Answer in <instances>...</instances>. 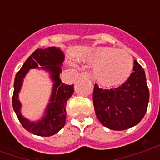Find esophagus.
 Returning a JSON list of instances; mask_svg holds the SVG:
<instances>
[{"instance_id":"obj_1","label":"esophagus","mask_w":160,"mask_h":160,"mask_svg":"<svg viewBox=\"0 0 160 160\" xmlns=\"http://www.w3.org/2000/svg\"><path fill=\"white\" fill-rule=\"evenodd\" d=\"M80 79H89V75L87 73H81L80 75Z\"/></svg>"}]
</instances>
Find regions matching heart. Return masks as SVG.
Instances as JSON below:
<instances>
[{
	"instance_id": "b5f03b06",
	"label": "heart",
	"mask_w": 160,
	"mask_h": 160,
	"mask_svg": "<svg viewBox=\"0 0 160 160\" xmlns=\"http://www.w3.org/2000/svg\"><path fill=\"white\" fill-rule=\"evenodd\" d=\"M86 60L95 64L92 77L101 86L116 87L125 82L130 75L134 62L133 57L123 50L98 47L88 53Z\"/></svg>"
}]
</instances>
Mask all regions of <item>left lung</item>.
Segmentation results:
<instances>
[{
	"instance_id": "obj_1",
	"label": "left lung",
	"mask_w": 160,
	"mask_h": 160,
	"mask_svg": "<svg viewBox=\"0 0 160 160\" xmlns=\"http://www.w3.org/2000/svg\"><path fill=\"white\" fill-rule=\"evenodd\" d=\"M134 72L120 87L103 89L95 84L93 105L101 123L110 129L124 130L135 126L144 118L149 101L145 71L137 61Z\"/></svg>"
}]
</instances>
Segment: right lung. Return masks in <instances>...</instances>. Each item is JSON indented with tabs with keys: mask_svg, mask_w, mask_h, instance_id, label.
Returning a JSON list of instances; mask_svg holds the SVG:
<instances>
[{
	"mask_svg": "<svg viewBox=\"0 0 160 160\" xmlns=\"http://www.w3.org/2000/svg\"><path fill=\"white\" fill-rule=\"evenodd\" d=\"M64 62L63 52L56 47L38 49L28 57L22 68L16 73L14 90L12 95V107L22 126L30 133L39 136H51L62 129L66 122L67 102L73 93V85H66L59 78L62 73L61 66ZM43 68L51 73L53 85L52 98L46 110V115L41 120L31 123L20 113L21 104L18 99L22 79L32 68Z\"/></svg>",
	"mask_w": 160,
	"mask_h": 160,
	"instance_id": "right-lung-1",
	"label": "right lung"
}]
</instances>
